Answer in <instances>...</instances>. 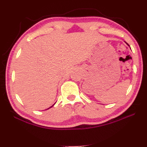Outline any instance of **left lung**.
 <instances>
[{
	"label": "left lung",
	"instance_id": "8db88e82",
	"mask_svg": "<svg viewBox=\"0 0 147 147\" xmlns=\"http://www.w3.org/2000/svg\"><path fill=\"white\" fill-rule=\"evenodd\" d=\"M125 43H126V44H127V45H128V46H129V44H127V42H125Z\"/></svg>",
	"mask_w": 147,
	"mask_h": 147
}]
</instances>
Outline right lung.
<instances>
[{
	"mask_svg": "<svg viewBox=\"0 0 147 147\" xmlns=\"http://www.w3.org/2000/svg\"><path fill=\"white\" fill-rule=\"evenodd\" d=\"M55 104H53V105H52V106H51V107H49V108H48V109H50V108H51V107H53V105H55Z\"/></svg>",
	"mask_w": 147,
	"mask_h": 147,
	"instance_id": "1",
	"label": "right lung"
}]
</instances>
